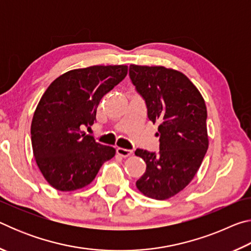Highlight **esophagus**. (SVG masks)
Returning a JSON list of instances; mask_svg holds the SVG:
<instances>
[{"label":"esophagus","mask_w":251,"mask_h":251,"mask_svg":"<svg viewBox=\"0 0 251 251\" xmlns=\"http://www.w3.org/2000/svg\"><path fill=\"white\" fill-rule=\"evenodd\" d=\"M116 151H117L118 155L122 156V157H124V158H126V157H129L130 155H133V151L125 150V148H121V147H118L117 150H116Z\"/></svg>","instance_id":"34e87169"}]
</instances>
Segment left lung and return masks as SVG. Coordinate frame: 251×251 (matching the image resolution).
<instances>
[{
  "instance_id": "obj_1",
  "label": "left lung",
  "mask_w": 251,
  "mask_h": 251,
  "mask_svg": "<svg viewBox=\"0 0 251 251\" xmlns=\"http://www.w3.org/2000/svg\"><path fill=\"white\" fill-rule=\"evenodd\" d=\"M129 77L145 100L150 121L159 124V151H135L146 163L136 186L145 196L164 201L193 180L206 155V104L197 87L178 71L130 65Z\"/></svg>"
}]
</instances>
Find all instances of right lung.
Returning a JSON list of instances; mask_svg holds the SVG:
<instances>
[{"instance_id": "obj_1", "label": "right lung", "mask_w": 251, "mask_h": 251, "mask_svg": "<svg viewBox=\"0 0 251 251\" xmlns=\"http://www.w3.org/2000/svg\"><path fill=\"white\" fill-rule=\"evenodd\" d=\"M127 70L95 65L70 71L42 96L32 120V148L42 175L55 189L83 188L115 156V148L97 143L84 128L94 124L101 97L125 78Z\"/></svg>"}]
</instances>
